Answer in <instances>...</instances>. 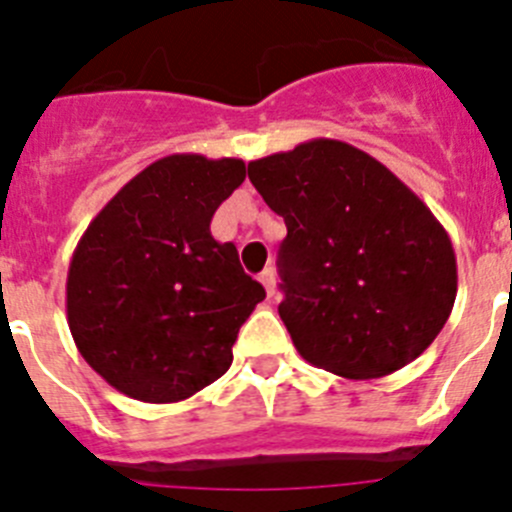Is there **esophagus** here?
<instances>
[{"mask_svg":"<svg viewBox=\"0 0 512 512\" xmlns=\"http://www.w3.org/2000/svg\"><path fill=\"white\" fill-rule=\"evenodd\" d=\"M261 284H264L266 295L274 297L277 295V271H274V266H266L264 271H261Z\"/></svg>","mask_w":512,"mask_h":512,"instance_id":"esophagus-1","label":"esophagus"}]
</instances>
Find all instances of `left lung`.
<instances>
[{
	"label": "left lung",
	"mask_w": 512,
	"mask_h": 512,
	"mask_svg": "<svg viewBox=\"0 0 512 512\" xmlns=\"http://www.w3.org/2000/svg\"><path fill=\"white\" fill-rule=\"evenodd\" d=\"M248 179L287 225L279 315L302 359L377 379L431 346L456 300V256L408 184L330 138L251 161Z\"/></svg>",
	"instance_id": "left-lung-1"
}]
</instances>
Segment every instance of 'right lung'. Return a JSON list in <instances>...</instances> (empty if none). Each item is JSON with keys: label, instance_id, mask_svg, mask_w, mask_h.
Segmentation results:
<instances>
[{"label": "right lung", "instance_id": "obj_1", "mask_svg": "<svg viewBox=\"0 0 512 512\" xmlns=\"http://www.w3.org/2000/svg\"><path fill=\"white\" fill-rule=\"evenodd\" d=\"M246 179L241 158L174 153L133 176L84 230L66 279L79 354L117 392L179 402L223 377L266 297L210 233Z\"/></svg>", "mask_w": 512, "mask_h": 512}]
</instances>
